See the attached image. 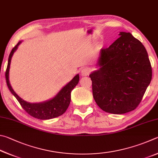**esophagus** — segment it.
<instances>
[{
    "mask_svg": "<svg viewBox=\"0 0 158 158\" xmlns=\"http://www.w3.org/2000/svg\"><path fill=\"white\" fill-rule=\"evenodd\" d=\"M91 73V70L89 68H87V67H85L83 68L81 70V74L82 76H89V74Z\"/></svg>",
    "mask_w": 158,
    "mask_h": 158,
    "instance_id": "esophagus-1",
    "label": "esophagus"
}]
</instances>
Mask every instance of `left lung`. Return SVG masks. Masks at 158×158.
<instances>
[{"label":"left lung","instance_id":"1","mask_svg":"<svg viewBox=\"0 0 158 158\" xmlns=\"http://www.w3.org/2000/svg\"><path fill=\"white\" fill-rule=\"evenodd\" d=\"M119 35L108 48L101 49L100 69L89 75L96 104L116 114L136 108L152 78L151 64L142 42L130 32Z\"/></svg>","mask_w":158,"mask_h":158}]
</instances>
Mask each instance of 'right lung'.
Here are the masks:
<instances>
[{"instance_id": "1", "label": "right lung", "mask_w": 158, "mask_h": 158, "mask_svg": "<svg viewBox=\"0 0 158 158\" xmlns=\"http://www.w3.org/2000/svg\"><path fill=\"white\" fill-rule=\"evenodd\" d=\"M21 41L16 44L12 48L8 59V64L6 71H5V78L8 88L11 93L15 96L19 103L25 111L32 117L39 118V119H50V118H55L63 114L67 110L71 102V92L73 88L76 86L79 82V75L75 76L69 83L65 85L60 92L51 100H49L44 103H30L23 101L15 92L10 84L9 81V71L11 62V59L14 52L18 48V46Z\"/></svg>"}]
</instances>
